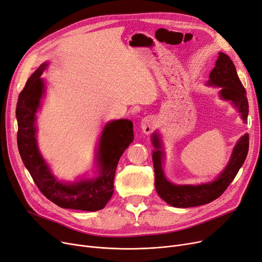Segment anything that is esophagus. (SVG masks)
<instances>
[{"instance_id":"1","label":"esophagus","mask_w":262,"mask_h":262,"mask_svg":"<svg viewBox=\"0 0 262 262\" xmlns=\"http://www.w3.org/2000/svg\"><path fill=\"white\" fill-rule=\"evenodd\" d=\"M154 126H155V120L152 117H145L142 119L140 127L144 134L148 135L152 133L154 129Z\"/></svg>"}]
</instances>
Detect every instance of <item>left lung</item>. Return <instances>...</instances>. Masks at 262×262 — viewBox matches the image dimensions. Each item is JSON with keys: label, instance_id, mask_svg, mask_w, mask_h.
<instances>
[{"label": "left lung", "instance_id": "8db88e82", "mask_svg": "<svg viewBox=\"0 0 262 262\" xmlns=\"http://www.w3.org/2000/svg\"><path fill=\"white\" fill-rule=\"evenodd\" d=\"M208 85L221 88L220 95L225 101H230L237 107L244 123H247L249 115V102L246 98V91L236 71V67L226 54L220 52L215 61V67L209 74ZM153 145L156 149L153 152V163L155 171V188L158 195L169 205L178 208L195 207L208 204L219 196L227 189L230 183L236 177L238 171L249 152V135L242 136L233 147L229 162L223 172L211 183L202 185H174L170 183L162 170L163 150L157 134L152 136Z\"/></svg>", "mask_w": 262, "mask_h": 262}]
</instances>
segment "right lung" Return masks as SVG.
Wrapping results in <instances>:
<instances>
[{"mask_svg": "<svg viewBox=\"0 0 262 262\" xmlns=\"http://www.w3.org/2000/svg\"><path fill=\"white\" fill-rule=\"evenodd\" d=\"M47 66L45 62L37 69L19 94L16 116L20 156L41 193L51 202L67 209L101 210L113 196L118 162L134 141L133 122L120 119L105 125L96 153L98 176L73 184L58 182L40 155L36 140V113L45 93V82L40 76Z\"/></svg>", "mask_w": 262, "mask_h": 262, "instance_id": "right-lung-1", "label": "right lung"}]
</instances>
